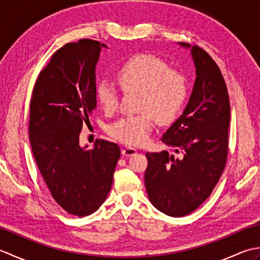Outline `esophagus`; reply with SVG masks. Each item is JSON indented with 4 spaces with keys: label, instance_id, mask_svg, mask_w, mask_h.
Returning a JSON list of instances; mask_svg holds the SVG:
<instances>
[{
    "label": "esophagus",
    "instance_id": "34e87169",
    "mask_svg": "<svg viewBox=\"0 0 260 260\" xmlns=\"http://www.w3.org/2000/svg\"><path fill=\"white\" fill-rule=\"evenodd\" d=\"M137 150H135L134 147H131V146H125L123 150H121V154H123L124 156H132L136 154Z\"/></svg>",
    "mask_w": 260,
    "mask_h": 260
}]
</instances>
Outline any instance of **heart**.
I'll list each match as a JSON object with an SVG mask.
<instances>
[{
	"label": "heart",
	"mask_w": 260,
	"mask_h": 260,
	"mask_svg": "<svg viewBox=\"0 0 260 260\" xmlns=\"http://www.w3.org/2000/svg\"><path fill=\"white\" fill-rule=\"evenodd\" d=\"M115 79L125 93L136 92L137 115L120 118L108 127L114 140L140 146L148 141L154 126L168 125L178 117L187 97V81L181 71L169 68L162 59L147 53L135 54L116 70ZM96 98L106 113L117 108L118 96L107 81L96 87Z\"/></svg>",
	"instance_id": "1"
}]
</instances>
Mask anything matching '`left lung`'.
Instances as JSON below:
<instances>
[{
  "instance_id": "obj_1",
  "label": "left lung",
  "mask_w": 260,
  "mask_h": 260,
  "mask_svg": "<svg viewBox=\"0 0 260 260\" xmlns=\"http://www.w3.org/2000/svg\"><path fill=\"white\" fill-rule=\"evenodd\" d=\"M189 48V45L180 43ZM191 53L197 78L183 114L162 142L168 151L146 153L145 187L152 204L171 217H183L198 209L212 193L228 156L230 102L221 70L199 46Z\"/></svg>"
}]
</instances>
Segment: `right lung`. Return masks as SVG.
<instances>
[{
    "instance_id": "1",
    "label": "right lung",
    "mask_w": 260,
    "mask_h": 260,
    "mask_svg": "<svg viewBox=\"0 0 260 260\" xmlns=\"http://www.w3.org/2000/svg\"><path fill=\"white\" fill-rule=\"evenodd\" d=\"M102 47L81 39L58 49L39 75L30 103L29 137L39 171L54 201L77 217L106 200L120 157L119 146L105 140L91 150L79 146L82 125L96 109Z\"/></svg>"
}]
</instances>
